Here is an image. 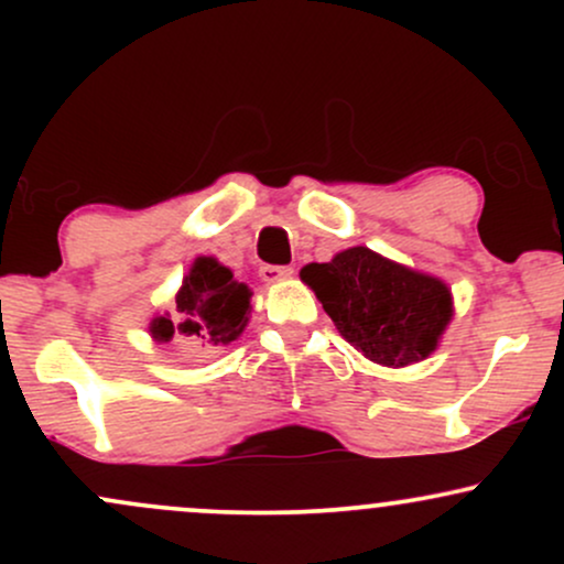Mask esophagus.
<instances>
[{
    "mask_svg": "<svg viewBox=\"0 0 564 564\" xmlns=\"http://www.w3.org/2000/svg\"><path fill=\"white\" fill-rule=\"evenodd\" d=\"M291 275H294V270H291V268H278V264H264V268H260V278H262L264 283L289 281Z\"/></svg>",
    "mask_w": 564,
    "mask_h": 564,
    "instance_id": "34e87169",
    "label": "esophagus"
}]
</instances>
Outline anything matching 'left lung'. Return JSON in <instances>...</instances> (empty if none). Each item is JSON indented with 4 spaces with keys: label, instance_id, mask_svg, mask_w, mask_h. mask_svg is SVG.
Wrapping results in <instances>:
<instances>
[{
    "label": "left lung",
    "instance_id": "obj_1",
    "mask_svg": "<svg viewBox=\"0 0 564 564\" xmlns=\"http://www.w3.org/2000/svg\"><path fill=\"white\" fill-rule=\"evenodd\" d=\"M300 278L315 291L336 332L387 368L430 358L453 318L448 283L368 246L339 251L332 262L304 264Z\"/></svg>",
    "mask_w": 564,
    "mask_h": 564
}]
</instances>
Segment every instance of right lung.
I'll list each match as a JSON object with an SVG mask.
<instances>
[{
  "label": "right lung",
  "mask_w": 564,
  "mask_h": 564,
  "mask_svg": "<svg viewBox=\"0 0 564 564\" xmlns=\"http://www.w3.org/2000/svg\"><path fill=\"white\" fill-rule=\"evenodd\" d=\"M174 315H156L148 323L153 341L164 345L174 336H191L209 347H228L246 332L251 315V289L232 278L215 257H196L183 278Z\"/></svg>",
  "instance_id": "right-lung-1"
}]
</instances>
